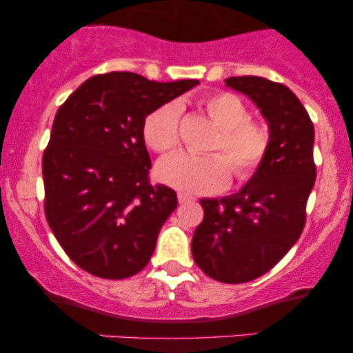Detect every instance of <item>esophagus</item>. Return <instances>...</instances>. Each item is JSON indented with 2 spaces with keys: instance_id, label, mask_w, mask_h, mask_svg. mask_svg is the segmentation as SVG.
Segmentation results:
<instances>
[{
  "instance_id": "obj_1",
  "label": "esophagus",
  "mask_w": 353,
  "mask_h": 353,
  "mask_svg": "<svg viewBox=\"0 0 353 353\" xmlns=\"http://www.w3.org/2000/svg\"><path fill=\"white\" fill-rule=\"evenodd\" d=\"M177 200H179V203H186V202H193L195 196L188 195V193H177Z\"/></svg>"
}]
</instances>
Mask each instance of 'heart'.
I'll list each match as a JSON object with an SVG mask.
<instances>
[{
    "mask_svg": "<svg viewBox=\"0 0 353 353\" xmlns=\"http://www.w3.org/2000/svg\"><path fill=\"white\" fill-rule=\"evenodd\" d=\"M207 114L221 128L212 151L221 154L176 153L157 167L158 179L179 192L214 193L228 184L230 169L236 181L251 179L263 165L270 150V130L261 120L249 118L247 104L235 94L217 92L203 101ZM181 108L167 102L144 120L143 136L157 153H170L179 146Z\"/></svg>",
    "mask_w": 353,
    "mask_h": 353,
    "instance_id": "obj_1",
    "label": "heart"
}]
</instances>
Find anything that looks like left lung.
Segmentation results:
<instances>
[{
	"label": "left lung",
	"instance_id": "1",
	"mask_svg": "<svg viewBox=\"0 0 353 353\" xmlns=\"http://www.w3.org/2000/svg\"><path fill=\"white\" fill-rule=\"evenodd\" d=\"M268 121L270 150L258 172L239 193L202 199L192 254L210 279L242 284L265 275L298 242L314 188V123L285 85L259 77H232Z\"/></svg>",
	"mask_w": 353,
	"mask_h": 353
}]
</instances>
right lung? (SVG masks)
<instances>
[{"instance_id":"add662e5","label":"right lung","mask_w":353,"mask_h":353,"mask_svg":"<svg viewBox=\"0 0 353 353\" xmlns=\"http://www.w3.org/2000/svg\"><path fill=\"white\" fill-rule=\"evenodd\" d=\"M195 85L114 71L88 78L59 108L43 153L45 216L81 270L118 281L151 259L177 196L150 184L144 120Z\"/></svg>"}]
</instances>
